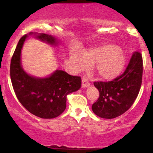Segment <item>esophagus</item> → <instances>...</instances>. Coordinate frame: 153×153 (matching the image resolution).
<instances>
[{"instance_id":"esophagus-1","label":"esophagus","mask_w":153,"mask_h":153,"mask_svg":"<svg viewBox=\"0 0 153 153\" xmlns=\"http://www.w3.org/2000/svg\"><path fill=\"white\" fill-rule=\"evenodd\" d=\"M90 85V83L88 81V80L86 78H82V88H87Z\"/></svg>"}]
</instances>
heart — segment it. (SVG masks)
<instances>
[{
	"label": "heart",
	"instance_id": "1",
	"mask_svg": "<svg viewBox=\"0 0 153 153\" xmlns=\"http://www.w3.org/2000/svg\"><path fill=\"white\" fill-rule=\"evenodd\" d=\"M71 65L77 71H83L93 65V72L103 80H111L122 73L126 57L119 47L104 45L83 51L82 54L73 52L70 55Z\"/></svg>",
	"mask_w": 153,
	"mask_h": 153
}]
</instances>
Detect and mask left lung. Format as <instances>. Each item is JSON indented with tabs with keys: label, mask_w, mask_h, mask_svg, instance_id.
Masks as SVG:
<instances>
[{
	"label": "left lung",
	"mask_w": 153,
	"mask_h": 153,
	"mask_svg": "<svg viewBox=\"0 0 153 153\" xmlns=\"http://www.w3.org/2000/svg\"><path fill=\"white\" fill-rule=\"evenodd\" d=\"M143 63L140 52H134L122 75L108 82H94L99 91V99L92 105L98 117L114 119L123 114L131 106L140 92Z\"/></svg>",
	"instance_id": "1"
}]
</instances>
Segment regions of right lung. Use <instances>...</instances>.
Wrapping results in <instances>:
<instances>
[{"label": "right lung", "mask_w": 153, "mask_h": 153, "mask_svg": "<svg viewBox=\"0 0 153 153\" xmlns=\"http://www.w3.org/2000/svg\"><path fill=\"white\" fill-rule=\"evenodd\" d=\"M29 35L50 45H57L52 35L30 32L19 41L10 61V75L13 90L19 102L30 113L42 119H53L65 110L67 96L81 87V78L57 70L46 78H37L24 71L21 52Z\"/></svg>", "instance_id": "obj_1"}]
</instances>
